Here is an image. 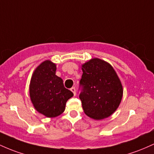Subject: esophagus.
<instances>
[{"mask_svg":"<svg viewBox=\"0 0 154 154\" xmlns=\"http://www.w3.org/2000/svg\"><path fill=\"white\" fill-rule=\"evenodd\" d=\"M70 91H71L73 93L74 95H75V94H76V93H75V88L74 87V86H72V88H70Z\"/></svg>","mask_w":154,"mask_h":154,"instance_id":"34e87169","label":"esophagus"}]
</instances>
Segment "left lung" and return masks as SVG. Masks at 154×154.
Masks as SVG:
<instances>
[{"label": "left lung", "mask_w": 154, "mask_h": 154, "mask_svg": "<svg viewBox=\"0 0 154 154\" xmlns=\"http://www.w3.org/2000/svg\"><path fill=\"white\" fill-rule=\"evenodd\" d=\"M79 98L84 113L94 119L110 116L119 107L123 89L116 72L106 62L94 58L82 65Z\"/></svg>", "instance_id": "obj_1"}]
</instances>
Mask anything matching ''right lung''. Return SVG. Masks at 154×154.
<instances>
[{
	"mask_svg": "<svg viewBox=\"0 0 154 154\" xmlns=\"http://www.w3.org/2000/svg\"><path fill=\"white\" fill-rule=\"evenodd\" d=\"M55 72L56 65L49 60L44 61L33 72L30 86V99L35 108L50 118L63 113L66 102L73 96Z\"/></svg>",
	"mask_w": 154,
	"mask_h": 154,
	"instance_id": "1",
	"label": "right lung"
}]
</instances>
